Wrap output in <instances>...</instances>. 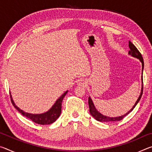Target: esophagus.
<instances>
[{
  "instance_id": "34e87169",
  "label": "esophagus",
  "mask_w": 152,
  "mask_h": 152,
  "mask_svg": "<svg viewBox=\"0 0 152 152\" xmlns=\"http://www.w3.org/2000/svg\"><path fill=\"white\" fill-rule=\"evenodd\" d=\"M84 82H83V83H82V82H79V85H83V84H84Z\"/></svg>"
}]
</instances>
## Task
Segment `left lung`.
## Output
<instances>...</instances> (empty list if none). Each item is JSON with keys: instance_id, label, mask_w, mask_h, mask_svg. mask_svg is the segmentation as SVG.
I'll return each instance as SVG.
<instances>
[{"instance_id": "obj_1", "label": "left lung", "mask_w": 152, "mask_h": 152, "mask_svg": "<svg viewBox=\"0 0 152 152\" xmlns=\"http://www.w3.org/2000/svg\"><path fill=\"white\" fill-rule=\"evenodd\" d=\"M129 49H130V50L129 51V54L133 56V57L139 59V60H140L141 62V64H142V72H143L144 63H143V59L142 56H141V53L139 51L137 48H136L135 46L130 42V41L129 42ZM141 82H142V84H143V76H141ZM142 94H143V84H142V87H141V91L140 96H139L138 99L137 100V101H136V102L135 103L134 106L132 107V109L130 110H129V111L124 115H122V116H119V117H109L105 116V115H103L102 114H101V113H99L96 110V108H95L93 102H92V99H91V98L89 96L88 97V105H89L90 113H91V115L95 119H96V121H100V122L119 121L122 120L125 116H127L129 113L132 111L133 109H134L136 105H137V104L139 102V101H140L141 97V96H142Z\"/></svg>"}]
</instances>
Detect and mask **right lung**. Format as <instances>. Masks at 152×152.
<instances>
[{"label":"right lung","instance_id":"add662e5","mask_svg":"<svg viewBox=\"0 0 152 152\" xmlns=\"http://www.w3.org/2000/svg\"><path fill=\"white\" fill-rule=\"evenodd\" d=\"M68 92V91H66L59 99L56 101L55 104L53 105L52 107L46 113H42V114H31V113H25L23 110L20 109L16 104H15L13 100L12 99L11 94V101L12 105L18 111L21 113L23 116L29 118V119L32 120L33 122L37 124L40 125H50L51 123L55 122L58 117H60L61 112V103L64 97L66 96V94Z\"/></svg>","mask_w":152,"mask_h":152}]
</instances>
